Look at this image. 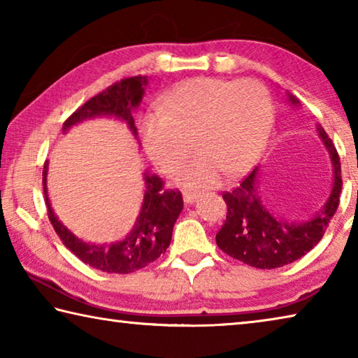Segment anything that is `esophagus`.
Instances as JSON below:
<instances>
[{"mask_svg": "<svg viewBox=\"0 0 358 358\" xmlns=\"http://www.w3.org/2000/svg\"><path fill=\"white\" fill-rule=\"evenodd\" d=\"M201 196V192L196 189H185L183 191V201L185 203H194L197 201V197Z\"/></svg>", "mask_w": 358, "mask_h": 358, "instance_id": "obj_1", "label": "esophagus"}]
</instances>
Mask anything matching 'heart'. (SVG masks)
I'll list each match as a JSON object with an SVG mask.
<instances>
[{
    "mask_svg": "<svg viewBox=\"0 0 358 358\" xmlns=\"http://www.w3.org/2000/svg\"><path fill=\"white\" fill-rule=\"evenodd\" d=\"M164 113L141 121L145 151L162 173L173 175L191 156H199L178 175L185 187H213L229 175L250 169L264 153L273 126V101L256 80L216 77L189 78L164 99Z\"/></svg>",
    "mask_w": 358,
    "mask_h": 358,
    "instance_id": "obj_1",
    "label": "heart"
}]
</instances>
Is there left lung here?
<instances>
[{
	"label": "left lung",
	"mask_w": 358,
	"mask_h": 358,
	"mask_svg": "<svg viewBox=\"0 0 358 358\" xmlns=\"http://www.w3.org/2000/svg\"><path fill=\"white\" fill-rule=\"evenodd\" d=\"M287 96L294 106L299 104L292 94ZM317 132L329 150L333 167L331 191L324 208L306 221L278 220L265 208L260 197L259 169L256 167L237 187L222 194L227 205V216L216 234V245L220 250L246 265L271 270L295 262L319 243L339 205L343 180L341 162L335 145L322 126L317 124Z\"/></svg>",
	"instance_id": "obj_1"
}]
</instances>
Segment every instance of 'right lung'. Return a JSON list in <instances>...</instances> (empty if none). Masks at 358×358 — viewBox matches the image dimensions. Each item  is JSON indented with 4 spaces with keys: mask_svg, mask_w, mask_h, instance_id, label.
<instances>
[{
    "mask_svg": "<svg viewBox=\"0 0 358 358\" xmlns=\"http://www.w3.org/2000/svg\"><path fill=\"white\" fill-rule=\"evenodd\" d=\"M145 87H147V77L145 76L128 77L110 85L104 92L96 94L94 98L85 102L82 107H78L64 121L63 132L85 120L94 117H113L124 121L137 138V128L134 118H132V112L141 104ZM47 169L48 162L44 164V172H42L48 220H50L53 229L62 238L64 246L71 252H74L82 262L96 270L107 271V273L126 275L143 268L166 252L172 240L173 224L183 210V197H181L178 189H164V181L157 175L145 172L143 203L134 227L126 235L124 240L117 241V243L94 245L77 238L53 213L47 196Z\"/></svg>",
    "mask_w": 358,
    "mask_h": 358,
    "instance_id": "right-lung-1",
    "label": "right lung"
}]
</instances>
